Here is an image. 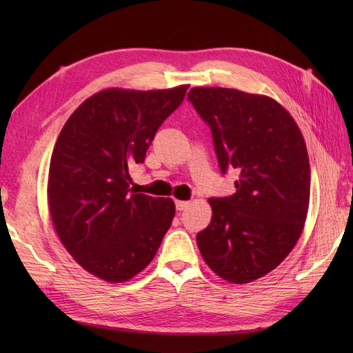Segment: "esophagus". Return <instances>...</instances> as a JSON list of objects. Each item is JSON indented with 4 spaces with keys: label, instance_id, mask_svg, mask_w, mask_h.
I'll use <instances>...</instances> for the list:
<instances>
[{
    "label": "esophagus",
    "instance_id": "obj_1",
    "mask_svg": "<svg viewBox=\"0 0 353 353\" xmlns=\"http://www.w3.org/2000/svg\"><path fill=\"white\" fill-rule=\"evenodd\" d=\"M175 206H176V210H184L190 206V201H183V200H176L175 201Z\"/></svg>",
    "mask_w": 353,
    "mask_h": 353
}]
</instances>
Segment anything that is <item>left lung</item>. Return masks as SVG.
Here are the masks:
<instances>
[{
    "instance_id": "obj_1",
    "label": "left lung",
    "mask_w": 353,
    "mask_h": 353,
    "mask_svg": "<svg viewBox=\"0 0 353 353\" xmlns=\"http://www.w3.org/2000/svg\"><path fill=\"white\" fill-rule=\"evenodd\" d=\"M187 97L210 126L222 174H240L236 193L209 199L212 219L197 234L199 250L225 281H254L287 258L303 231L311 193L303 135L268 95L196 87Z\"/></svg>"
}]
</instances>
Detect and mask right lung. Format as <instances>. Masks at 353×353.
<instances>
[{"instance_id": "obj_1", "label": "right lung", "mask_w": 353, "mask_h": 353, "mask_svg": "<svg viewBox=\"0 0 353 353\" xmlns=\"http://www.w3.org/2000/svg\"><path fill=\"white\" fill-rule=\"evenodd\" d=\"M187 90H103L59 134L47 184L51 221L72 258L97 279L123 283L140 274L172 223L174 200L132 191L130 168L144 162Z\"/></svg>"}]
</instances>
